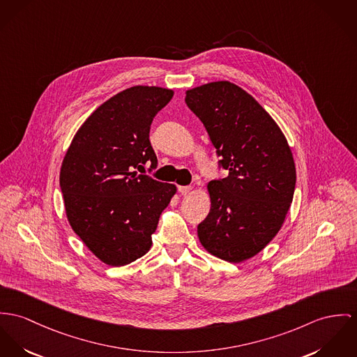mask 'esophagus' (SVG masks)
<instances>
[{"label":"esophagus","mask_w":357,"mask_h":357,"mask_svg":"<svg viewBox=\"0 0 357 357\" xmlns=\"http://www.w3.org/2000/svg\"><path fill=\"white\" fill-rule=\"evenodd\" d=\"M178 190L181 194H183V195H188V194H190L192 192V186H179L178 188Z\"/></svg>","instance_id":"34e87169"}]
</instances>
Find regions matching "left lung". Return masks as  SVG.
Returning a JSON list of instances; mask_svg holds the SVG:
<instances>
[{"label": "left lung", "mask_w": 357, "mask_h": 357, "mask_svg": "<svg viewBox=\"0 0 357 357\" xmlns=\"http://www.w3.org/2000/svg\"><path fill=\"white\" fill-rule=\"evenodd\" d=\"M228 171L211 181V212L198 224L201 245L228 262H243L275 238L289 211L296 168L275 119L241 86L213 82L186 92Z\"/></svg>", "instance_id": "8db88e82"}]
</instances>
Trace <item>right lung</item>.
Here are the masks:
<instances>
[{"instance_id": "add662e5", "label": "right lung", "mask_w": 357, "mask_h": 357, "mask_svg": "<svg viewBox=\"0 0 357 357\" xmlns=\"http://www.w3.org/2000/svg\"><path fill=\"white\" fill-rule=\"evenodd\" d=\"M174 91L136 85L110 98L77 130L63 158L59 186L66 218L102 262L123 266L146 254L175 185L138 174L158 158L149 141L155 115Z\"/></svg>"}]
</instances>
